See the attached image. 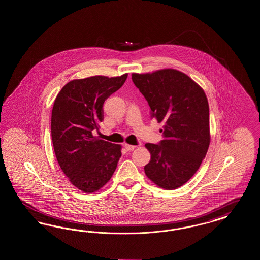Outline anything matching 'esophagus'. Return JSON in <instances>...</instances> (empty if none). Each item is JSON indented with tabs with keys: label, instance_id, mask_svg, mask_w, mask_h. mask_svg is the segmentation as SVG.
Segmentation results:
<instances>
[{
	"label": "esophagus",
	"instance_id": "34e87169",
	"mask_svg": "<svg viewBox=\"0 0 260 260\" xmlns=\"http://www.w3.org/2000/svg\"><path fill=\"white\" fill-rule=\"evenodd\" d=\"M124 148L126 149L127 151H134L136 148V145H132V144H124Z\"/></svg>",
	"mask_w": 260,
	"mask_h": 260
}]
</instances>
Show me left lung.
<instances>
[{"label":"left lung","instance_id":"left-lung-1","mask_svg":"<svg viewBox=\"0 0 260 260\" xmlns=\"http://www.w3.org/2000/svg\"><path fill=\"white\" fill-rule=\"evenodd\" d=\"M132 79L148 101L152 118L164 124L165 138L160 144H145L151 154L145 174L162 189L184 185L198 171L210 146L207 95L189 76L172 68L133 73Z\"/></svg>","mask_w":260,"mask_h":260}]
</instances>
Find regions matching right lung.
<instances>
[{"mask_svg":"<svg viewBox=\"0 0 260 260\" xmlns=\"http://www.w3.org/2000/svg\"><path fill=\"white\" fill-rule=\"evenodd\" d=\"M118 77L92 76L68 82L57 94L51 112V139L62 172L85 193L105 185L116 171L122 145L93 136L103 121V103L124 85Z\"/></svg>","mask_w":260,"mask_h":260,"instance_id":"1","label":"right lung"}]
</instances>
